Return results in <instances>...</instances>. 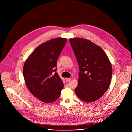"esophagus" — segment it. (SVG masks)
I'll return each mask as SVG.
<instances>
[{
  "label": "esophagus",
  "mask_w": 132,
  "mask_h": 132,
  "mask_svg": "<svg viewBox=\"0 0 132 132\" xmlns=\"http://www.w3.org/2000/svg\"><path fill=\"white\" fill-rule=\"evenodd\" d=\"M71 80V78H65V80H66V81H70V80Z\"/></svg>",
  "instance_id": "esophagus-1"
}]
</instances>
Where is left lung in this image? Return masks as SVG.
Instances as JSON below:
<instances>
[{"instance_id":"1","label":"left lung","mask_w":132,"mask_h":132,"mask_svg":"<svg viewBox=\"0 0 132 132\" xmlns=\"http://www.w3.org/2000/svg\"><path fill=\"white\" fill-rule=\"evenodd\" d=\"M79 67L78 86L75 92L82 101L99 99L108 89L112 74L111 62L102 48L89 40L69 39Z\"/></svg>"}]
</instances>
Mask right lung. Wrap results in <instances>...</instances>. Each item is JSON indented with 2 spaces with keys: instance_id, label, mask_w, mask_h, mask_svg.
Here are the masks:
<instances>
[{
  "instance_id": "right-lung-1",
  "label": "right lung",
  "mask_w": 132,
  "mask_h": 132,
  "mask_svg": "<svg viewBox=\"0 0 132 132\" xmlns=\"http://www.w3.org/2000/svg\"><path fill=\"white\" fill-rule=\"evenodd\" d=\"M66 42L62 37L46 41L37 46L24 63L23 73L26 86L41 101L51 103L60 96L64 84L56 67Z\"/></svg>"
}]
</instances>
